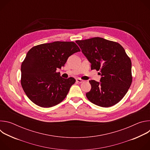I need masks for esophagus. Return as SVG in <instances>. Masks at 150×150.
I'll return each mask as SVG.
<instances>
[{
    "mask_svg": "<svg viewBox=\"0 0 150 150\" xmlns=\"http://www.w3.org/2000/svg\"><path fill=\"white\" fill-rule=\"evenodd\" d=\"M76 81L77 82H79V83H81V82H82L83 81L82 79H80V78H76Z\"/></svg>",
    "mask_w": 150,
    "mask_h": 150,
    "instance_id": "esophagus-1",
    "label": "esophagus"
}]
</instances>
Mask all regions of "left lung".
<instances>
[{
    "label": "left lung",
    "instance_id": "1",
    "mask_svg": "<svg viewBox=\"0 0 150 150\" xmlns=\"http://www.w3.org/2000/svg\"><path fill=\"white\" fill-rule=\"evenodd\" d=\"M76 42L91 63V69L100 71L101 75L100 82L89 81L91 88L86 93L88 100L103 108L119 103L132 82L131 60L123 47L117 42L101 37Z\"/></svg>",
    "mask_w": 150,
    "mask_h": 150
}]
</instances>
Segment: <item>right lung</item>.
Segmentation results:
<instances>
[{
	"label": "right lung",
	"instance_id": "add662e5",
	"mask_svg": "<svg viewBox=\"0 0 150 150\" xmlns=\"http://www.w3.org/2000/svg\"><path fill=\"white\" fill-rule=\"evenodd\" d=\"M73 41H54L32 47L21 64V83L29 99L42 108H50L67 97L74 78H63L56 71L68 57L80 52Z\"/></svg>",
	"mask_w": 150,
	"mask_h": 150
}]
</instances>
